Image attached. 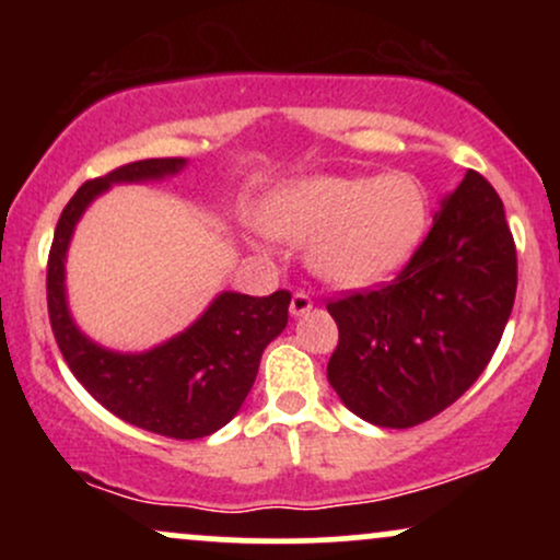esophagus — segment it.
Returning a JSON list of instances; mask_svg holds the SVG:
<instances>
[{"mask_svg": "<svg viewBox=\"0 0 560 560\" xmlns=\"http://www.w3.org/2000/svg\"><path fill=\"white\" fill-rule=\"evenodd\" d=\"M311 307H313V300L307 298L305 292H294V294H292V302H289V313H292L294 318L305 316V313L311 311Z\"/></svg>", "mask_w": 560, "mask_h": 560, "instance_id": "obj_1", "label": "esophagus"}]
</instances>
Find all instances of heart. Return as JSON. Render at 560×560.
Segmentation results:
<instances>
[{
  "mask_svg": "<svg viewBox=\"0 0 560 560\" xmlns=\"http://www.w3.org/2000/svg\"><path fill=\"white\" fill-rule=\"evenodd\" d=\"M427 191L408 173L313 176L276 191L262 226L276 240L311 244L320 279L342 289L387 281L427 234Z\"/></svg>",
  "mask_w": 560,
  "mask_h": 560,
  "instance_id": "b5f03b06",
  "label": "heart"
}]
</instances>
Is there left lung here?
I'll return each mask as SVG.
<instances>
[{
	"label": "left lung",
	"instance_id": "8db88e82",
	"mask_svg": "<svg viewBox=\"0 0 560 560\" xmlns=\"http://www.w3.org/2000/svg\"><path fill=\"white\" fill-rule=\"evenodd\" d=\"M516 300V244L498 191L468 171L397 279L331 300L329 384L363 421L408 429L442 413L498 350Z\"/></svg>",
	"mask_w": 560,
	"mask_h": 560
}]
</instances>
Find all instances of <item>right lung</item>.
I'll list each match as a JSON object with an SVG mask.
<instances>
[{"mask_svg":"<svg viewBox=\"0 0 560 560\" xmlns=\"http://www.w3.org/2000/svg\"><path fill=\"white\" fill-rule=\"evenodd\" d=\"M184 168V158H152L83 184L57 221L47 266V305L68 369L96 402L147 432L199 440L240 413L258 376L262 350L284 331L292 294L284 289L268 298L221 292L176 337L144 352H118L79 329L66 292L68 247L89 205L113 184L163 182Z\"/></svg>","mask_w":560,"mask_h":560,"instance_id":"obj_1","label":"right lung"}]
</instances>
